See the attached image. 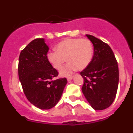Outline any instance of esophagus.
<instances>
[{"label":"esophagus","mask_w":133,"mask_h":133,"mask_svg":"<svg viewBox=\"0 0 133 133\" xmlns=\"http://www.w3.org/2000/svg\"><path fill=\"white\" fill-rule=\"evenodd\" d=\"M72 78H73V77H72V76H69V77H67V81H70L72 79Z\"/></svg>","instance_id":"1"}]
</instances>
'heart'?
<instances>
[{"label":"heart","mask_w":133,"mask_h":133,"mask_svg":"<svg viewBox=\"0 0 133 133\" xmlns=\"http://www.w3.org/2000/svg\"><path fill=\"white\" fill-rule=\"evenodd\" d=\"M56 50L48 52L46 57L56 70H60L67 59L69 63L61 70L62 76L70 75L77 69H85L90 63L93 55L92 44L86 38L64 40L56 45Z\"/></svg>","instance_id":"obj_1"}]
</instances>
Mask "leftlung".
Listing matches in <instances>:
<instances>
[{"label": "left lung", "mask_w": 133, "mask_h": 133, "mask_svg": "<svg viewBox=\"0 0 133 133\" xmlns=\"http://www.w3.org/2000/svg\"><path fill=\"white\" fill-rule=\"evenodd\" d=\"M94 46L92 61L81 72L84 78L82 91L91 107L104 110L113 103L118 89V63L111 48L101 40L86 35Z\"/></svg>", "instance_id": "8db88e82"}]
</instances>
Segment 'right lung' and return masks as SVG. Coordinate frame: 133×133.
<instances>
[{
  "mask_svg": "<svg viewBox=\"0 0 133 133\" xmlns=\"http://www.w3.org/2000/svg\"><path fill=\"white\" fill-rule=\"evenodd\" d=\"M49 46L44 38L32 41L21 51L18 77L27 99L37 108L47 110L59 101L66 78L54 80L58 72L47 60Z\"/></svg>",
  "mask_w": 133,
  "mask_h": 133,
  "instance_id": "add662e5",
  "label": "right lung"
}]
</instances>
